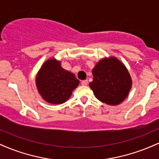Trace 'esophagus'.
<instances>
[{
	"label": "esophagus",
	"mask_w": 159,
	"mask_h": 159,
	"mask_svg": "<svg viewBox=\"0 0 159 159\" xmlns=\"http://www.w3.org/2000/svg\"><path fill=\"white\" fill-rule=\"evenodd\" d=\"M87 84H88V81H87V80H84V81H81L82 86H87Z\"/></svg>",
	"instance_id": "obj_1"
}]
</instances>
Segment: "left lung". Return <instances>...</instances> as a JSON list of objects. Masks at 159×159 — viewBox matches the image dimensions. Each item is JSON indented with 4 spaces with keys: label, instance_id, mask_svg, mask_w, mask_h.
<instances>
[{
    "label": "left lung",
    "instance_id": "8db88e82",
    "mask_svg": "<svg viewBox=\"0 0 159 159\" xmlns=\"http://www.w3.org/2000/svg\"><path fill=\"white\" fill-rule=\"evenodd\" d=\"M93 79L90 87L99 101L117 105L126 98L132 81L125 66L115 57L100 60L92 70Z\"/></svg>",
    "mask_w": 159,
    "mask_h": 159
}]
</instances>
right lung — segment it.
Here are the masks:
<instances>
[{"label":"right lung","mask_w":159,"mask_h":159,"mask_svg":"<svg viewBox=\"0 0 159 159\" xmlns=\"http://www.w3.org/2000/svg\"><path fill=\"white\" fill-rule=\"evenodd\" d=\"M80 81L75 75L61 66V61L51 58L42 65L36 77V85L42 98L50 104H63Z\"/></svg>","instance_id":"obj_1"}]
</instances>
